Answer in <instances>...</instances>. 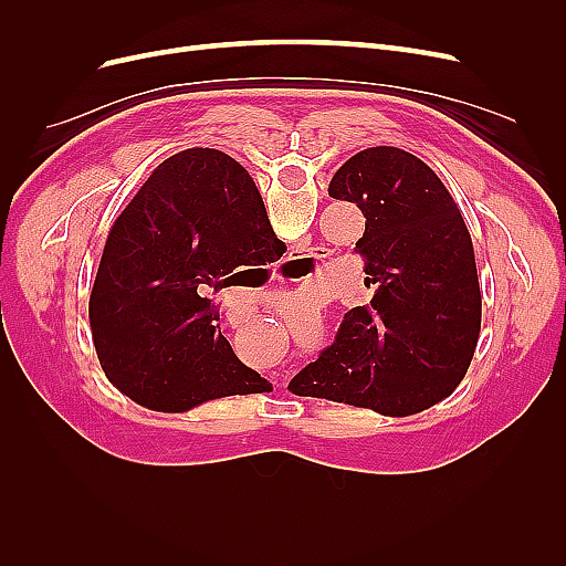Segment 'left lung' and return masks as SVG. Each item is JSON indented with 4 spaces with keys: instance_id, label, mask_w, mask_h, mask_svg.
<instances>
[{
    "instance_id": "obj_1",
    "label": "left lung",
    "mask_w": 566,
    "mask_h": 566,
    "mask_svg": "<svg viewBox=\"0 0 566 566\" xmlns=\"http://www.w3.org/2000/svg\"><path fill=\"white\" fill-rule=\"evenodd\" d=\"M328 193L356 202L370 304L345 314L333 345L287 389L385 416H413L465 378L482 331L470 231L447 186L413 153L375 146L342 165Z\"/></svg>"
}]
</instances>
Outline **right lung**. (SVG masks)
<instances>
[{
	"mask_svg": "<svg viewBox=\"0 0 566 566\" xmlns=\"http://www.w3.org/2000/svg\"><path fill=\"white\" fill-rule=\"evenodd\" d=\"M285 252L248 169L224 150L163 160L119 212L90 297L106 378L144 408L184 413L233 394L271 391L219 331L210 295L238 266Z\"/></svg>",
	"mask_w": 566,
	"mask_h": 566,
	"instance_id": "add662e5",
	"label": "right lung"
}]
</instances>
